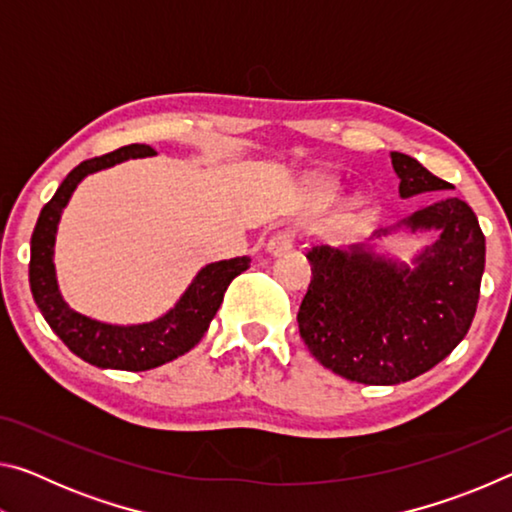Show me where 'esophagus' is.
I'll list each match as a JSON object with an SVG mask.
<instances>
[{"mask_svg":"<svg viewBox=\"0 0 512 512\" xmlns=\"http://www.w3.org/2000/svg\"><path fill=\"white\" fill-rule=\"evenodd\" d=\"M293 241H296V237H293L291 230H280V232H275L271 239H268L266 250L271 255H282L293 248Z\"/></svg>","mask_w":512,"mask_h":512,"instance_id":"obj_1","label":"esophagus"}]
</instances>
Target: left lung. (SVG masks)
<instances>
[{
    "mask_svg": "<svg viewBox=\"0 0 512 512\" xmlns=\"http://www.w3.org/2000/svg\"><path fill=\"white\" fill-rule=\"evenodd\" d=\"M391 162L402 198L452 187L411 155L393 151ZM400 225L440 232L413 266L363 246L307 253L311 282L298 311L300 336L327 370L359 384L393 386L431 370L463 341L476 314L485 237L472 207L445 196Z\"/></svg>",
    "mask_w": 512,
    "mask_h": 512,
    "instance_id": "8db88e82",
    "label": "left lung"
}]
</instances>
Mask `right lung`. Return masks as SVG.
I'll return each instance as SVG.
<instances>
[{
  "label": "right lung",
  "instance_id": "1",
  "mask_svg": "<svg viewBox=\"0 0 512 512\" xmlns=\"http://www.w3.org/2000/svg\"><path fill=\"white\" fill-rule=\"evenodd\" d=\"M155 155L151 146L128 144L121 149L81 162L67 173L51 201L42 207L31 235L29 284L42 316L76 357L97 368L151 370L178 359L203 339L212 318L223 302V293L239 273L250 266V257L223 259L198 271L194 282L167 314L142 325H108L79 314L67 305L58 291L54 268V244L60 214L85 176L115 164Z\"/></svg>",
  "mask_w": 512,
  "mask_h": 512
}]
</instances>
